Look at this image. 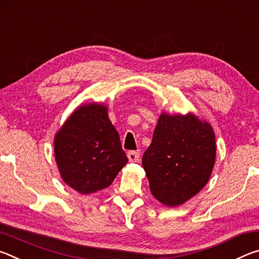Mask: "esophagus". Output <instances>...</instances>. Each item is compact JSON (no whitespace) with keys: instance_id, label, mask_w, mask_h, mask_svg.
Listing matches in <instances>:
<instances>
[{"instance_id":"1","label":"esophagus","mask_w":259,"mask_h":259,"mask_svg":"<svg viewBox=\"0 0 259 259\" xmlns=\"http://www.w3.org/2000/svg\"><path fill=\"white\" fill-rule=\"evenodd\" d=\"M126 156H128V159L130 162H138L139 161V154L137 152L135 151H131V152H128V154H126Z\"/></svg>"}]
</instances>
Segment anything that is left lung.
<instances>
[{
  "instance_id": "8db88e82",
  "label": "left lung",
  "mask_w": 259,
  "mask_h": 259,
  "mask_svg": "<svg viewBox=\"0 0 259 259\" xmlns=\"http://www.w3.org/2000/svg\"><path fill=\"white\" fill-rule=\"evenodd\" d=\"M214 161L216 139L207 121L193 113H161L142 163L153 196L177 207L205 186Z\"/></svg>"
}]
</instances>
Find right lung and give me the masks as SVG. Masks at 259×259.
Listing matches in <instances>:
<instances>
[{"label": "right lung", "instance_id": "1", "mask_svg": "<svg viewBox=\"0 0 259 259\" xmlns=\"http://www.w3.org/2000/svg\"><path fill=\"white\" fill-rule=\"evenodd\" d=\"M108 107H77L55 135V157L65 184L81 194L108 187L128 162Z\"/></svg>", "mask_w": 259, "mask_h": 259}]
</instances>
